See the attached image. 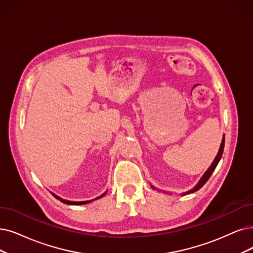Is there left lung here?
<instances>
[{
	"label": "left lung",
	"instance_id": "left-lung-1",
	"mask_svg": "<svg viewBox=\"0 0 253 253\" xmlns=\"http://www.w3.org/2000/svg\"><path fill=\"white\" fill-rule=\"evenodd\" d=\"M224 142H225V138L223 137V139H222V143H221V146H220V148H219V151H218V155L216 156V158H215V160H214V162L213 163H211V165L210 166V168L207 170V172L204 174V176L201 177V179L199 180V183H198V185L193 189V190H191L190 192H187V193H191V192H194V191H197V190H199L201 187H203L207 181H208V179L210 178V176L211 175V173L214 172V170H215V168L217 167V165H218V163H219V161H220V159H221V157H222V154H223V149H224Z\"/></svg>",
	"mask_w": 253,
	"mask_h": 253
}]
</instances>
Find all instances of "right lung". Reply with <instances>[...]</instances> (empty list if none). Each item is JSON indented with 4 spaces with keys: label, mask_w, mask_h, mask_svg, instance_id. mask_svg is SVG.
<instances>
[{
    "label": "right lung",
    "mask_w": 253,
    "mask_h": 253,
    "mask_svg": "<svg viewBox=\"0 0 253 253\" xmlns=\"http://www.w3.org/2000/svg\"><path fill=\"white\" fill-rule=\"evenodd\" d=\"M56 198H58V199H60L62 201L63 204H66V205H74V206H77V205H85V204H87V203H89V201H68V200H64V199H61V198H59L58 196H56L55 194H53ZM105 194H103L102 196H99V197H97V198H100V197H103Z\"/></svg>",
    "instance_id": "obj_1"
}]
</instances>
